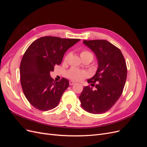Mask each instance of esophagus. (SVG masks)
<instances>
[{
	"label": "esophagus",
	"mask_w": 147,
	"mask_h": 147,
	"mask_svg": "<svg viewBox=\"0 0 147 147\" xmlns=\"http://www.w3.org/2000/svg\"><path fill=\"white\" fill-rule=\"evenodd\" d=\"M75 83L74 81H72V80L69 81V84H70V85H74V84Z\"/></svg>",
	"instance_id": "esophagus-1"
}]
</instances>
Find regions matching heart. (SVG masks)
<instances>
[{
  "label": "heart",
  "mask_w": 147,
  "mask_h": 147,
  "mask_svg": "<svg viewBox=\"0 0 147 147\" xmlns=\"http://www.w3.org/2000/svg\"><path fill=\"white\" fill-rule=\"evenodd\" d=\"M81 58L82 60L86 59H91L92 60L93 59V55L92 53L88 50H83L80 52V54ZM68 56H67L65 58V60H67V59ZM67 77L69 78L71 80L75 81L81 80L86 75V74L84 71L80 70L79 69H77L76 68H71L67 72L66 74Z\"/></svg>",
  "instance_id": "1"
}]
</instances>
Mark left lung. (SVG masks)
<instances>
[{"label": "left lung", "mask_w": 147, "mask_h": 147, "mask_svg": "<svg viewBox=\"0 0 147 147\" xmlns=\"http://www.w3.org/2000/svg\"><path fill=\"white\" fill-rule=\"evenodd\" d=\"M83 43L94 53L98 68L87 80L96 90L84 86L79 99L86 112L101 114L112 108L122 94L127 77L126 61L119 49L105 40H83Z\"/></svg>", "instance_id": "left-lung-1"}]
</instances>
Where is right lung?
<instances>
[{
  "instance_id": "obj_1",
  "label": "right lung",
  "mask_w": 147,
  "mask_h": 147,
  "mask_svg": "<svg viewBox=\"0 0 147 147\" xmlns=\"http://www.w3.org/2000/svg\"><path fill=\"white\" fill-rule=\"evenodd\" d=\"M80 40L42 37L30 44L22 58L20 80L26 99L35 109L47 111L55 108L69 87L68 80L54 81L50 72L59 65L65 53Z\"/></svg>"
}]
</instances>
